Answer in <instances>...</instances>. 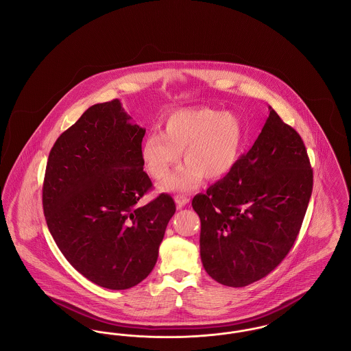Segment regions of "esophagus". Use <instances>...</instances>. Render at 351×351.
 I'll return each instance as SVG.
<instances>
[{
    "mask_svg": "<svg viewBox=\"0 0 351 351\" xmlns=\"http://www.w3.org/2000/svg\"><path fill=\"white\" fill-rule=\"evenodd\" d=\"M174 201H176V204L181 208V207H184V204H187L190 199L187 197H184V195H176Z\"/></svg>",
    "mask_w": 351,
    "mask_h": 351,
    "instance_id": "obj_1",
    "label": "esophagus"
}]
</instances>
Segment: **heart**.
Returning <instances> with one entry per match:
<instances>
[{"label": "heart", "mask_w": 351, "mask_h": 351, "mask_svg": "<svg viewBox=\"0 0 351 351\" xmlns=\"http://www.w3.org/2000/svg\"><path fill=\"white\" fill-rule=\"evenodd\" d=\"M243 138L239 116L208 107L173 112L162 125V133L149 132L141 144V158L152 178L161 181L181 160L161 189L189 191L201 178H221L234 167Z\"/></svg>", "instance_id": "obj_1"}]
</instances>
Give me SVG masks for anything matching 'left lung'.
Here are the masks:
<instances>
[{
    "instance_id": "obj_1",
    "label": "left lung",
    "mask_w": 351,
    "mask_h": 351,
    "mask_svg": "<svg viewBox=\"0 0 351 351\" xmlns=\"http://www.w3.org/2000/svg\"><path fill=\"white\" fill-rule=\"evenodd\" d=\"M312 189L302 138L269 107L252 148L191 203L206 272L235 288L272 272L295 244Z\"/></svg>"
}]
</instances>
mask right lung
Listing matches in <instances>:
<instances>
[{"label": "right lung", "mask_w": 351, "mask_h": 351, "mask_svg": "<svg viewBox=\"0 0 351 351\" xmlns=\"http://www.w3.org/2000/svg\"><path fill=\"white\" fill-rule=\"evenodd\" d=\"M114 99L90 107L50 150L42 203L50 234L75 269L99 287L121 291L156 265L176 204L152 189L144 171L145 128Z\"/></svg>", "instance_id": "right-lung-1"}]
</instances>
